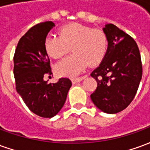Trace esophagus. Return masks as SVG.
Listing matches in <instances>:
<instances>
[{
	"instance_id": "esophagus-1",
	"label": "esophagus",
	"mask_w": 150,
	"mask_h": 150,
	"mask_svg": "<svg viewBox=\"0 0 150 150\" xmlns=\"http://www.w3.org/2000/svg\"><path fill=\"white\" fill-rule=\"evenodd\" d=\"M83 77H79V78H73L71 79V81H72V83L73 84H75L76 83H79V82L82 81L83 79Z\"/></svg>"
}]
</instances>
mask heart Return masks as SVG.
Segmentation results:
<instances>
[{
	"label": "heart",
	"instance_id": "1",
	"mask_svg": "<svg viewBox=\"0 0 150 150\" xmlns=\"http://www.w3.org/2000/svg\"><path fill=\"white\" fill-rule=\"evenodd\" d=\"M58 36H48L44 46L53 59H60L71 48L74 54L62 59L55 65L59 75L74 77L88 65L96 66L102 62L108 50V38L104 31L79 23H70L59 29Z\"/></svg>",
	"mask_w": 150,
	"mask_h": 150
}]
</instances>
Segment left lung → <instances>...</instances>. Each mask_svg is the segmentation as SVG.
<instances>
[{
    "mask_svg": "<svg viewBox=\"0 0 150 150\" xmlns=\"http://www.w3.org/2000/svg\"><path fill=\"white\" fill-rule=\"evenodd\" d=\"M108 50L100 66L91 72L97 88L91 95L96 107L108 114L121 112L135 96L142 77L138 46L132 37L113 24L103 28Z\"/></svg>",
    "mask_w": 150,
    "mask_h": 150,
    "instance_id": "left-lung-1",
    "label": "left lung"
}]
</instances>
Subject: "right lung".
<instances>
[{
  "label": "right lung",
  "instance_id": "add662e5",
  "mask_svg": "<svg viewBox=\"0 0 150 150\" xmlns=\"http://www.w3.org/2000/svg\"><path fill=\"white\" fill-rule=\"evenodd\" d=\"M54 26L52 21H45L30 28L19 40L13 57L16 90L29 109L44 118L58 114L72 85L68 78L59 79L55 83L43 79L52 75L44 43Z\"/></svg>",
  "mask_w": 150,
  "mask_h": 150
}]
</instances>
